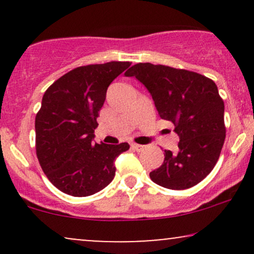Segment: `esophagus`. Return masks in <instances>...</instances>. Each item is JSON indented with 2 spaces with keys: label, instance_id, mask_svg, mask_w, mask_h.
<instances>
[{
  "label": "esophagus",
  "instance_id": "1",
  "mask_svg": "<svg viewBox=\"0 0 254 254\" xmlns=\"http://www.w3.org/2000/svg\"><path fill=\"white\" fill-rule=\"evenodd\" d=\"M131 148H132V149H133V150H136V151H141V150H143V145H141V144L132 143V144H131Z\"/></svg>",
  "mask_w": 254,
  "mask_h": 254
}]
</instances>
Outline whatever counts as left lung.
<instances>
[{
    "mask_svg": "<svg viewBox=\"0 0 254 254\" xmlns=\"http://www.w3.org/2000/svg\"><path fill=\"white\" fill-rule=\"evenodd\" d=\"M149 90L160 117L176 125L177 154L165 150L164 164L150 172L154 183L171 190L197 185L216 165L224 138V103L211 78L162 64L137 63L125 72Z\"/></svg>",
    "mask_w": 254,
    "mask_h": 254,
    "instance_id": "obj_1",
    "label": "left lung"
}]
</instances>
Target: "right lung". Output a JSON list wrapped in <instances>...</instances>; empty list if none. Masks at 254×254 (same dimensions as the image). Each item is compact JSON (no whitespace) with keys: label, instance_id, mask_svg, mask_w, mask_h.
<instances>
[{"label":"right lung","instance_id":"right-lung-1","mask_svg":"<svg viewBox=\"0 0 254 254\" xmlns=\"http://www.w3.org/2000/svg\"><path fill=\"white\" fill-rule=\"evenodd\" d=\"M130 62L89 64L72 69L46 89L36 116V153L40 167L60 191L86 197L106 188L115 160L127 143H93L106 90Z\"/></svg>","mask_w":254,"mask_h":254}]
</instances>
